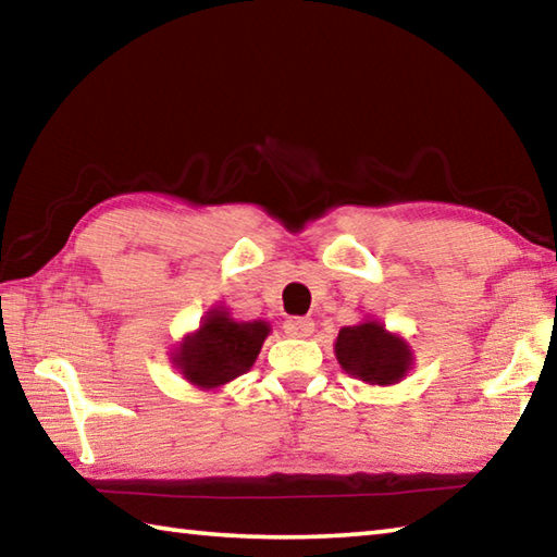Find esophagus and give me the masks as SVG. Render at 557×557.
Wrapping results in <instances>:
<instances>
[{
    "mask_svg": "<svg viewBox=\"0 0 557 557\" xmlns=\"http://www.w3.org/2000/svg\"><path fill=\"white\" fill-rule=\"evenodd\" d=\"M285 332L295 338H307L314 332V322L307 317H289L285 322Z\"/></svg>",
    "mask_w": 557,
    "mask_h": 557,
    "instance_id": "1",
    "label": "esophagus"
}]
</instances>
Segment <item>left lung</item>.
I'll list each match as a JSON object with an SVG mask.
<instances>
[{"label":"left lung","mask_w":557,"mask_h":557,"mask_svg":"<svg viewBox=\"0 0 557 557\" xmlns=\"http://www.w3.org/2000/svg\"><path fill=\"white\" fill-rule=\"evenodd\" d=\"M334 354L348 375L371 385L398 383L412 366V351L405 338L373 319L344 326L336 336Z\"/></svg>","instance_id":"left-lung-1"}]
</instances>
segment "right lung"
<instances>
[{"label":"right lung","mask_w":557,"mask_h":557,"mask_svg":"<svg viewBox=\"0 0 557 557\" xmlns=\"http://www.w3.org/2000/svg\"><path fill=\"white\" fill-rule=\"evenodd\" d=\"M270 334V324L235 322L221 307L206 312L201 326L172 351V363L184 379L199 388H219V385L238 379L256 358Z\"/></svg>","instance_id":"obj_1"}]
</instances>
